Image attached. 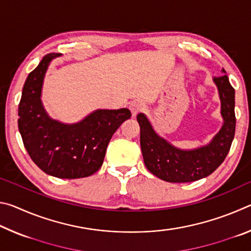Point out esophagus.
Returning <instances> with one entry per match:
<instances>
[{"label":"esophagus","instance_id":"1","mask_svg":"<svg viewBox=\"0 0 251 251\" xmlns=\"http://www.w3.org/2000/svg\"><path fill=\"white\" fill-rule=\"evenodd\" d=\"M129 108H130L131 114H133V116H136L138 113H141L142 110H144V108H145V105H144L142 100H134V101H131Z\"/></svg>","mask_w":251,"mask_h":251}]
</instances>
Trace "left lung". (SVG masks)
Wrapping results in <instances>:
<instances>
[{
    "mask_svg": "<svg viewBox=\"0 0 251 251\" xmlns=\"http://www.w3.org/2000/svg\"><path fill=\"white\" fill-rule=\"evenodd\" d=\"M223 73L214 77V83L222 101L224 124L206 146L188 151L177 148L156 134L145 114H138L144 163L152 175L168 182L195 181L209 176L226 158L235 137V90L224 69Z\"/></svg>",
    "mask_w": 251,
    "mask_h": 251,
    "instance_id": "left-lung-1",
    "label": "left lung"
}]
</instances>
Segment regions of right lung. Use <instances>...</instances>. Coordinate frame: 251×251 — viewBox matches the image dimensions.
<instances>
[{"instance_id":"obj_1","label":"right lung","mask_w":251,"mask_h":251,"mask_svg":"<svg viewBox=\"0 0 251 251\" xmlns=\"http://www.w3.org/2000/svg\"><path fill=\"white\" fill-rule=\"evenodd\" d=\"M61 55H45L28 74L18 123L24 147L37 167L50 176L75 179L99 171L110 138L131 114L128 108L97 109L75 124L52 120L42 104V86L50 61Z\"/></svg>"}]
</instances>
